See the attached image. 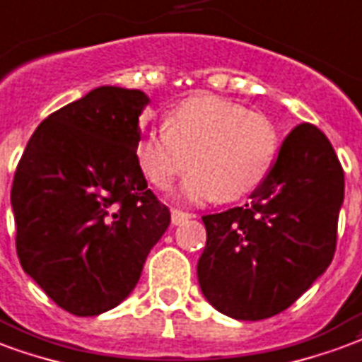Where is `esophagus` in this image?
<instances>
[{
	"label": "esophagus",
	"mask_w": 362,
	"mask_h": 362,
	"mask_svg": "<svg viewBox=\"0 0 362 362\" xmlns=\"http://www.w3.org/2000/svg\"><path fill=\"white\" fill-rule=\"evenodd\" d=\"M191 217H192V214H187V211L171 210V223H173V225H181V223L189 221Z\"/></svg>",
	"instance_id": "esophagus-1"
}]
</instances>
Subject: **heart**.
Returning <instances> with one entry per match:
<instances>
[{
	"instance_id": "obj_1",
	"label": "heart",
	"mask_w": 362,
	"mask_h": 362,
	"mask_svg": "<svg viewBox=\"0 0 362 362\" xmlns=\"http://www.w3.org/2000/svg\"><path fill=\"white\" fill-rule=\"evenodd\" d=\"M165 132L141 135L135 156L154 187L168 189L185 171L189 202H233L267 179L279 154V132L265 114L214 95L192 97L165 116Z\"/></svg>"
}]
</instances>
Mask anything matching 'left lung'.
<instances>
[{
  "instance_id": "obj_1",
  "label": "left lung",
  "mask_w": 362,
  "mask_h": 362,
  "mask_svg": "<svg viewBox=\"0 0 362 362\" xmlns=\"http://www.w3.org/2000/svg\"><path fill=\"white\" fill-rule=\"evenodd\" d=\"M341 204L344 170L330 141L300 124L248 204L202 217L208 240L197 273L204 298L236 320L288 309L332 262Z\"/></svg>"
}]
</instances>
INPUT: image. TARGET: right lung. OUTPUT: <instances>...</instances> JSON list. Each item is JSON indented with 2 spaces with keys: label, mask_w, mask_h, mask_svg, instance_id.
Masks as SVG:
<instances>
[{
  "label": "right lung",
  "mask_w": 362,
  "mask_h": 362,
  "mask_svg": "<svg viewBox=\"0 0 362 362\" xmlns=\"http://www.w3.org/2000/svg\"><path fill=\"white\" fill-rule=\"evenodd\" d=\"M148 103L139 89H91L43 119L16 165L11 206L21 265L78 317L126 300L170 225L135 156Z\"/></svg>",
  "instance_id": "1"
}]
</instances>
